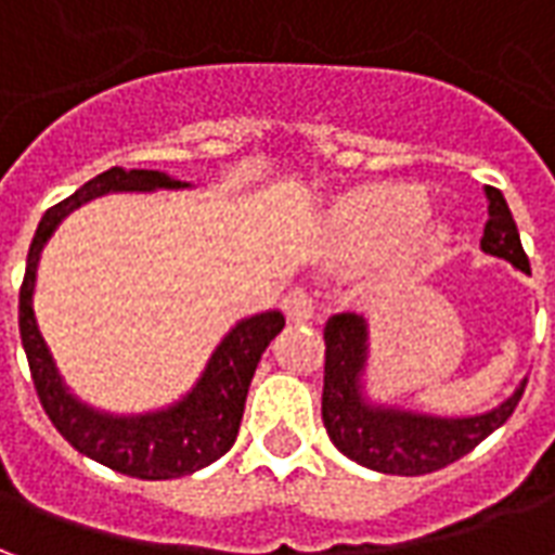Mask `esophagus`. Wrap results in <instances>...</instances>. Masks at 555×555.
Here are the masks:
<instances>
[{"label":"esophagus","instance_id":"1","mask_svg":"<svg viewBox=\"0 0 555 555\" xmlns=\"http://www.w3.org/2000/svg\"><path fill=\"white\" fill-rule=\"evenodd\" d=\"M285 314H288L291 324H309L314 318V297L309 291L294 288L285 297Z\"/></svg>","mask_w":555,"mask_h":555}]
</instances>
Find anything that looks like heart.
<instances>
[{
  "mask_svg": "<svg viewBox=\"0 0 555 555\" xmlns=\"http://www.w3.org/2000/svg\"><path fill=\"white\" fill-rule=\"evenodd\" d=\"M428 214V198L418 186L408 183H369L348 193L336 205V231L341 243L353 255L377 258L392 253L396 246L408 241L413 230V246L401 258V267L413 261H425L434 253H440L446 243L442 225L418 229V222Z\"/></svg>",
  "mask_w": 555,
  "mask_h": 555,
  "instance_id": "b5f03b06",
  "label": "heart"
}]
</instances>
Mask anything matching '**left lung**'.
Masks as SVG:
<instances>
[{"instance_id":"1","label":"left lung","mask_w":555,"mask_h":555,"mask_svg":"<svg viewBox=\"0 0 555 555\" xmlns=\"http://www.w3.org/2000/svg\"><path fill=\"white\" fill-rule=\"evenodd\" d=\"M488 195V222L481 249L512 261L529 273V258L520 246V234L505 198L496 186H485ZM324 398L321 416L330 440L338 452L360 466L386 476H425L434 469L461 461L478 442L508 422L524 398L526 380L508 401L490 413L466 418H437L408 413V410L372 408L362 398L360 374L365 369V321L357 312L333 314L324 326Z\"/></svg>"}]
</instances>
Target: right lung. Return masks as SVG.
I'll return each mask as SVG.
<instances>
[{"mask_svg": "<svg viewBox=\"0 0 555 555\" xmlns=\"http://www.w3.org/2000/svg\"><path fill=\"white\" fill-rule=\"evenodd\" d=\"M181 186H190V183L175 181L163 171H127L121 166H113L98 178H91L86 186H79L77 193L67 195L65 202H59L43 214L41 225L31 237L26 276L20 285V338H23L38 398L55 430L79 454L109 466L121 476L145 478V481L190 476L229 452L237 440L246 392L253 384L258 360L267 345L282 333L285 318L282 312H264L241 321L219 341L193 392L181 398L175 408L145 413V416H106L79 404L62 384L47 341L35 324L31 291H35V273H38L43 243L50 241L55 225L70 210H77L79 205L103 193H133V190L147 193V190H181Z\"/></svg>", "mask_w": 555, "mask_h": 555, "instance_id": "1", "label": "right lung"}]
</instances>
